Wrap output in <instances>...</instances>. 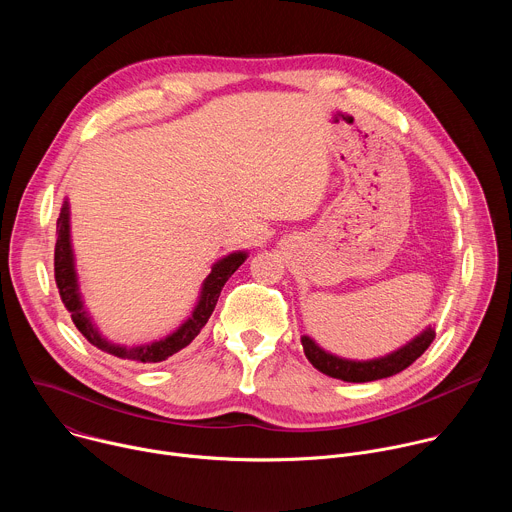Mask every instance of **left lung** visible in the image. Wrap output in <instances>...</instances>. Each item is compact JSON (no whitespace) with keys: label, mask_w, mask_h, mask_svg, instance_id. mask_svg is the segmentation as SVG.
<instances>
[{"label":"left lung","mask_w":512,"mask_h":512,"mask_svg":"<svg viewBox=\"0 0 512 512\" xmlns=\"http://www.w3.org/2000/svg\"><path fill=\"white\" fill-rule=\"evenodd\" d=\"M433 338H435V330L427 326L421 334H417L411 342H407L399 350L373 360L340 358L320 348L310 336H302V346H304L306 358L320 373L346 383H369V381L387 379L405 371L409 364H413L429 348Z\"/></svg>","instance_id":"8db88e82"}]
</instances>
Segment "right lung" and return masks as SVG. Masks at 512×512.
I'll return each instance as SVG.
<instances>
[{
  "instance_id": "add662e5",
  "label": "right lung",
  "mask_w": 512,
  "mask_h": 512,
  "mask_svg": "<svg viewBox=\"0 0 512 512\" xmlns=\"http://www.w3.org/2000/svg\"><path fill=\"white\" fill-rule=\"evenodd\" d=\"M245 259H247V253L237 251V253H231L223 259H218L212 265L208 277L202 283L198 302H196L190 318L184 320V324H180L172 334H168L160 340H154L150 344L121 346V344H113L105 336H101L99 328L95 326L89 312L85 310L83 296L79 291V277H77V269H75V253H72V243H70V210H68L66 200L60 208V216L56 221L54 279H56L60 300H62L64 308L70 312V318H72V322H75V326L79 328V332L93 346H97L99 350H103L107 354H113L117 358H125V360L162 362V360L170 358L172 354L180 352L182 348H186L200 334L204 324L208 322V318L214 312V306L218 302V296H221V289L225 287L229 277L245 263Z\"/></svg>"
}]
</instances>
